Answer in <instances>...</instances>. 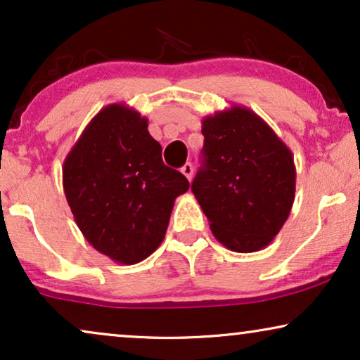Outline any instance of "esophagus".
Returning <instances> with one entry per match:
<instances>
[{
  "instance_id": "esophagus-1",
  "label": "esophagus",
  "mask_w": 360,
  "mask_h": 360,
  "mask_svg": "<svg viewBox=\"0 0 360 360\" xmlns=\"http://www.w3.org/2000/svg\"><path fill=\"white\" fill-rule=\"evenodd\" d=\"M181 174H184L188 180L193 179V165H191L190 162H186V164L181 167Z\"/></svg>"
}]
</instances>
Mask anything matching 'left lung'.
I'll list each match as a JSON object with an SVG mask.
<instances>
[{
    "label": "left lung",
    "instance_id": "obj_1",
    "mask_svg": "<svg viewBox=\"0 0 360 360\" xmlns=\"http://www.w3.org/2000/svg\"><path fill=\"white\" fill-rule=\"evenodd\" d=\"M201 122L203 165L191 191L211 233L234 252L267 248L293 206L292 150L249 108L234 105Z\"/></svg>",
    "mask_w": 360,
    "mask_h": 360
}]
</instances>
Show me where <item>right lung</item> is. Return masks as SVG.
<instances>
[{
    "label": "right lung",
    "mask_w": 360,
    "mask_h": 360,
    "mask_svg": "<svg viewBox=\"0 0 360 360\" xmlns=\"http://www.w3.org/2000/svg\"><path fill=\"white\" fill-rule=\"evenodd\" d=\"M62 174L82 234L98 252L124 265L159 248L175 198L190 188L185 175L164 164L147 117L120 103L93 117L65 157Z\"/></svg>",
    "instance_id": "right-lung-1"
}]
</instances>
